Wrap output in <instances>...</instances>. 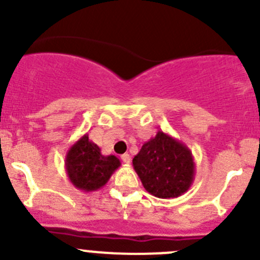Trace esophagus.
<instances>
[{
	"mask_svg": "<svg viewBox=\"0 0 260 260\" xmlns=\"http://www.w3.org/2000/svg\"><path fill=\"white\" fill-rule=\"evenodd\" d=\"M120 158H122V161L124 162V164H129L131 162V156L128 153H124V154H122V156H120Z\"/></svg>",
	"mask_w": 260,
	"mask_h": 260,
	"instance_id": "34e87169",
	"label": "esophagus"
}]
</instances>
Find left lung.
Segmentation results:
<instances>
[{"mask_svg":"<svg viewBox=\"0 0 260 260\" xmlns=\"http://www.w3.org/2000/svg\"><path fill=\"white\" fill-rule=\"evenodd\" d=\"M132 162L147 192L159 199L183 195L195 179L190 148L162 131L147 141Z\"/></svg>","mask_w":260,"mask_h":260,"instance_id":"obj_1","label":"left lung"}]
</instances>
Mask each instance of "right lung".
<instances>
[{"instance_id":"1","label":"right lung","mask_w":260,"mask_h":260,"mask_svg":"<svg viewBox=\"0 0 260 260\" xmlns=\"http://www.w3.org/2000/svg\"><path fill=\"white\" fill-rule=\"evenodd\" d=\"M119 166V159L113 154H102L99 146L91 142L88 135L81 136L65 156V170L70 182L84 192L103 187Z\"/></svg>"}]
</instances>
